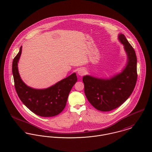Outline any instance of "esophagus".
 Returning a JSON list of instances; mask_svg holds the SVG:
<instances>
[{"mask_svg":"<svg viewBox=\"0 0 152 152\" xmlns=\"http://www.w3.org/2000/svg\"><path fill=\"white\" fill-rule=\"evenodd\" d=\"M86 70L84 69H82V68H81V69H79V70H78V71H77V73H78V75H79V76H84V75L86 74Z\"/></svg>","mask_w":152,"mask_h":152,"instance_id":"1","label":"esophagus"}]
</instances>
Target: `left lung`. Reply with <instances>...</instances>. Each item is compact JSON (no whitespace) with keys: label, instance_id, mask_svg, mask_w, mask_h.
Wrapping results in <instances>:
<instances>
[{"label":"left lung","instance_id":"8db88e82","mask_svg":"<svg viewBox=\"0 0 152 152\" xmlns=\"http://www.w3.org/2000/svg\"><path fill=\"white\" fill-rule=\"evenodd\" d=\"M119 40L124 45L128 62L121 73L110 79H99L84 76V93L89 102L97 110L110 111L121 105L133 92L137 80V58L134 48L125 36L121 34Z\"/></svg>","mask_w":152,"mask_h":152}]
</instances>
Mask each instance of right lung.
Returning <instances> with one entry per match:
<instances>
[{
  "label": "right lung",
  "instance_id": "add662e5",
  "mask_svg": "<svg viewBox=\"0 0 152 152\" xmlns=\"http://www.w3.org/2000/svg\"><path fill=\"white\" fill-rule=\"evenodd\" d=\"M22 46L13 59L12 73L17 95L22 102L33 113L43 117H50L60 114L65 108L69 94L77 82L75 73L45 89H34L27 86L20 78L18 62Z\"/></svg>",
  "mask_w": 152,
  "mask_h": 152
}]
</instances>
